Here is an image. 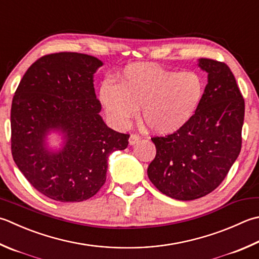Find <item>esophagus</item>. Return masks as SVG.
I'll list each match as a JSON object with an SVG mask.
<instances>
[{
	"label": "esophagus",
	"instance_id": "1",
	"mask_svg": "<svg viewBox=\"0 0 259 259\" xmlns=\"http://www.w3.org/2000/svg\"><path fill=\"white\" fill-rule=\"evenodd\" d=\"M139 140H140V137H139L138 135L133 134V135L130 136V138H129V145H130V146H133V145H135V144L138 143Z\"/></svg>",
	"mask_w": 259,
	"mask_h": 259
}]
</instances>
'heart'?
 I'll return each mask as SVG.
<instances>
[{
	"mask_svg": "<svg viewBox=\"0 0 259 259\" xmlns=\"http://www.w3.org/2000/svg\"><path fill=\"white\" fill-rule=\"evenodd\" d=\"M118 80V84L104 82L100 89V100L110 120L124 128L141 106L143 123L159 136L183 129L204 94V80L199 73L175 72L153 64H130Z\"/></svg>",
	"mask_w": 259,
	"mask_h": 259,
	"instance_id": "1",
	"label": "heart"
}]
</instances>
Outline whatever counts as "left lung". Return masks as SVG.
I'll list each match as a JSON object with an SVG mask.
<instances>
[{
  "label": "left lung",
  "instance_id": "8db88e82",
  "mask_svg": "<svg viewBox=\"0 0 259 259\" xmlns=\"http://www.w3.org/2000/svg\"><path fill=\"white\" fill-rule=\"evenodd\" d=\"M207 73L202 102L189 123L173 135L151 138L156 157L147 174L161 193L191 201L225 180L241 149L245 101L225 63L199 59Z\"/></svg>",
  "mask_w": 259,
  "mask_h": 259
}]
</instances>
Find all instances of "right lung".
I'll list each match as a JSON object with an SVG mask.
<instances>
[{"instance_id":"right-lung-1","label":"right lung","mask_w":259,"mask_h":259,"mask_svg":"<svg viewBox=\"0 0 259 259\" xmlns=\"http://www.w3.org/2000/svg\"><path fill=\"white\" fill-rule=\"evenodd\" d=\"M103 65L78 53L46 55L20 82L11 106L14 163L35 190L59 202H82L106 180L108 158L128 146L129 135L109 128L100 115L94 74ZM62 135L59 150L47 137Z\"/></svg>"}]
</instances>
